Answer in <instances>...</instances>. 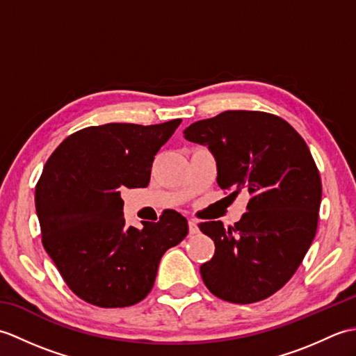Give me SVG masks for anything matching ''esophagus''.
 Here are the masks:
<instances>
[{"label":"esophagus","mask_w":356,"mask_h":356,"mask_svg":"<svg viewBox=\"0 0 356 356\" xmlns=\"http://www.w3.org/2000/svg\"><path fill=\"white\" fill-rule=\"evenodd\" d=\"M188 228H190V234H197L199 232V225L195 220L188 222Z\"/></svg>","instance_id":"34e87169"}]
</instances>
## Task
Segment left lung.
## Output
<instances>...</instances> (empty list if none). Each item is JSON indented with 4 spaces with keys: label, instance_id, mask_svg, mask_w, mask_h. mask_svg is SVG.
Here are the masks:
<instances>
[{
    "label": "left lung",
    "instance_id": "8db88e82",
    "mask_svg": "<svg viewBox=\"0 0 356 356\" xmlns=\"http://www.w3.org/2000/svg\"><path fill=\"white\" fill-rule=\"evenodd\" d=\"M184 136L213 153L222 190L249 194L248 213L228 229L199 225L216 245L200 266L203 283L229 303L270 297L298 269L318 225L321 179L306 142L282 118L246 110L197 120Z\"/></svg>",
    "mask_w": 356,
    "mask_h": 356
}]
</instances>
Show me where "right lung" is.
<instances>
[{
	"label": "right lung",
	"mask_w": 356,
	"mask_h": 356,
	"mask_svg": "<svg viewBox=\"0 0 356 356\" xmlns=\"http://www.w3.org/2000/svg\"><path fill=\"white\" fill-rule=\"evenodd\" d=\"M180 122L87 127L45 162L35 191L42 245L87 303H139L154 284L162 255L186 237V218L172 209L140 229L127 226L120 199L122 188L148 186L154 156Z\"/></svg>",
	"instance_id": "right-lung-1"
}]
</instances>
